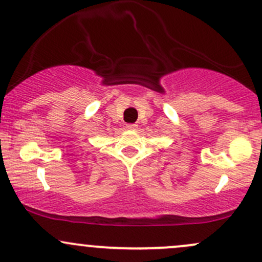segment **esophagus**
Masks as SVG:
<instances>
[{
    "mask_svg": "<svg viewBox=\"0 0 262 262\" xmlns=\"http://www.w3.org/2000/svg\"><path fill=\"white\" fill-rule=\"evenodd\" d=\"M128 129V130H135V129L138 128L137 124H127V127H125Z\"/></svg>",
    "mask_w": 262,
    "mask_h": 262,
    "instance_id": "1",
    "label": "esophagus"
}]
</instances>
